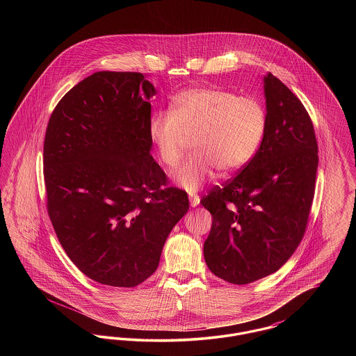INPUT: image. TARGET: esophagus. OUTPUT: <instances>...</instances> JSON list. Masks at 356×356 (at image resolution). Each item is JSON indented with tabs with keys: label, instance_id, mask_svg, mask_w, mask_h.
<instances>
[{
	"label": "esophagus",
	"instance_id": "1",
	"mask_svg": "<svg viewBox=\"0 0 356 356\" xmlns=\"http://www.w3.org/2000/svg\"><path fill=\"white\" fill-rule=\"evenodd\" d=\"M189 203L192 207H197L200 204V197L197 195H191L189 196Z\"/></svg>",
	"mask_w": 356,
	"mask_h": 356
}]
</instances>
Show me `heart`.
Returning a JSON list of instances; mask_svg holds the SVG:
<instances>
[{"mask_svg": "<svg viewBox=\"0 0 356 356\" xmlns=\"http://www.w3.org/2000/svg\"><path fill=\"white\" fill-rule=\"evenodd\" d=\"M267 122L266 106L259 99L202 86L183 90L170 109L153 113L148 134L167 167L180 161L192 140L195 152L172 177L188 192H196L216 170L228 175L247 165L264 138Z\"/></svg>", "mask_w": 356, "mask_h": 356, "instance_id": "b5f03b06", "label": "heart"}]
</instances>
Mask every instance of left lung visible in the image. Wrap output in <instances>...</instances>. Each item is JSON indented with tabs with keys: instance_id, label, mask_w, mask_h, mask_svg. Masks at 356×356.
Listing matches in <instances>:
<instances>
[{
	"instance_id": "obj_1",
	"label": "left lung",
	"mask_w": 356,
	"mask_h": 356,
	"mask_svg": "<svg viewBox=\"0 0 356 356\" xmlns=\"http://www.w3.org/2000/svg\"><path fill=\"white\" fill-rule=\"evenodd\" d=\"M267 131L252 160L200 203L212 215L204 259L212 273L248 284L277 271L305 235L315 193L318 143L302 102L264 77Z\"/></svg>"
}]
</instances>
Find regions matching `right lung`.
Returning a JSON list of instances; mask_svg holds the SVG:
<instances>
[{
    "instance_id": "obj_1",
    "label": "right lung",
    "mask_w": 356,
    "mask_h": 356,
    "mask_svg": "<svg viewBox=\"0 0 356 356\" xmlns=\"http://www.w3.org/2000/svg\"><path fill=\"white\" fill-rule=\"evenodd\" d=\"M138 72H96L56 105L44 141L47 207L74 266L92 280L136 287L157 270L189 208L151 154L149 99Z\"/></svg>"
}]
</instances>
